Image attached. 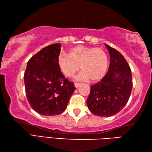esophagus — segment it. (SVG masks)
<instances>
[{
  "label": "esophagus",
  "instance_id": "1",
  "mask_svg": "<svg viewBox=\"0 0 152 152\" xmlns=\"http://www.w3.org/2000/svg\"><path fill=\"white\" fill-rule=\"evenodd\" d=\"M80 86H81V83H75V87L76 88H77V87H79Z\"/></svg>",
  "mask_w": 152,
  "mask_h": 152
}]
</instances>
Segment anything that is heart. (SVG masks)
<instances>
[{"mask_svg": "<svg viewBox=\"0 0 152 152\" xmlns=\"http://www.w3.org/2000/svg\"><path fill=\"white\" fill-rule=\"evenodd\" d=\"M57 63L61 72L72 77L79 69L82 73L77 79L97 82L104 77L108 69V57L102 48L77 45L69 50V55L58 56Z\"/></svg>", "mask_w": 152, "mask_h": 152, "instance_id": "obj_1", "label": "heart"}]
</instances>
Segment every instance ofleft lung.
Segmentation results:
<instances>
[{
  "label": "left lung",
  "instance_id": "obj_1",
  "mask_svg": "<svg viewBox=\"0 0 152 152\" xmlns=\"http://www.w3.org/2000/svg\"><path fill=\"white\" fill-rule=\"evenodd\" d=\"M105 46L111 61L108 71L99 82L91 86L87 99L91 112L101 117L119 112L128 102L133 86L131 69L126 58L116 49Z\"/></svg>",
  "mask_w": 152,
  "mask_h": 152
}]
</instances>
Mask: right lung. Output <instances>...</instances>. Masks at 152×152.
Instances as JSON below:
<instances>
[{"label":"right lung","mask_w":152,"mask_h":152,"mask_svg":"<svg viewBox=\"0 0 152 152\" xmlns=\"http://www.w3.org/2000/svg\"><path fill=\"white\" fill-rule=\"evenodd\" d=\"M61 45L44 47L28 61L24 75L25 92L31 107L42 115H58L65 111L75 89L65 77L57 59Z\"/></svg>","instance_id":"1"}]
</instances>
